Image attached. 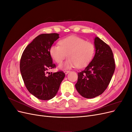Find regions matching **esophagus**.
<instances>
[{"instance_id": "34e87169", "label": "esophagus", "mask_w": 132, "mask_h": 132, "mask_svg": "<svg viewBox=\"0 0 132 132\" xmlns=\"http://www.w3.org/2000/svg\"><path fill=\"white\" fill-rule=\"evenodd\" d=\"M70 71V70H64V73L65 74H67L68 73H69Z\"/></svg>"}]
</instances>
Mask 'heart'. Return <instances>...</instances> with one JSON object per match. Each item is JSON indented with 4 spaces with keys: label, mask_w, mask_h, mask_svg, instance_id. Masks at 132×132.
Segmentation results:
<instances>
[{
    "label": "heart",
    "mask_w": 132,
    "mask_h": 132,
    "mask_svg": "<svg viewBox=\"0 0 132 132\" xmlns=\"http://www.w3.org/2000/svg\"><path fill=\"white\" fill-rule=\"evenodd\" d=\"M59 44L51 46L49 53L57 63H61L68 54L69 58L59 65V68L69 69L75 67L81 68L88 65L94 58L95 53L94 44L82 38L70 36L60 40Z\"/></svg>",
    "instance_id": "b5f03b06"
}]
</instances>
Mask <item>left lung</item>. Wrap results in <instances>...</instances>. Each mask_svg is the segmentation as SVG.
<instances>
[{
  "label": "left lung",
  "mask_w": 132,
  "mask_h": 132,
  "mask_svg": "<svg viewBox=\"0 0 132 132\" xmlns=\"http://www.w3.org/2000/svg\"><path fill=\"white\" fill-rule=\"evenodd\" d=\"M95 54L86 68L78 73L76 89L82 97L94 98L109 86L115 70L113 52L110 47L98 37L94 39Z\"/></svg>",
  "instance_id": "8db88e82"
}]
</instances>
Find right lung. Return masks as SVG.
Instances as JSON below:
<instances>
[{
	"label": "right lung",
	"mask_w": 132,
	"mask_h": 132,
	"mask_svg": "<svg viewBox=\"0 0 132 132\" xmlns=\"http://www.w3.org/2000/svg\"><path fill=\"white\" fill-rule=\"evenodd\" d=\"M59 37L56 33L39 35L27 45L21 55L20 69L25 85L39 100L53 98L65 77L62 71L47 75V70L55 68L49 50Z\"/></svg>",
	"instance_id": "right-lung-1"
}]
</instances>
